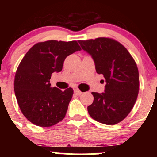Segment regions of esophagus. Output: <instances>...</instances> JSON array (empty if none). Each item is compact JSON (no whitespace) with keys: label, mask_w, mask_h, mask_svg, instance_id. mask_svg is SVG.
<instances>
[{"label":"esophagus","mask_w":157,"mask_h":157,"mask_svg":"<svg viewBox=\"0 0 157 157\" xmlns=\"http://www.w3.org/2000/svg\"><path fill=\"white\" fill-rule=\"evenodd\" d=\"M74 92H75V94L77 95V96H80L81 94H82V92H81V91H80V90H79L78 89H75V91H74Z\"/></svg>","instance_id":"34e87169"}]
</instances>
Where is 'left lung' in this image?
<instances>
[{"instance_id": "obj_1", "label": "left lung", "mask_w": 157, "mask_h": 157, "mask_svg": "<svg viewBox=\"0 0 157 157\" xmlns=\"http://www.w3.org/2000/svg\"><path fill=\"white\" fill-rule=\"evenodd\" d=\"M78 42L106 82L104 92L91 93L94 102L88 106L89 115L99 122L115 125L128 116L137 98V66L128 51L114 40L99 37Z\"/></svg>"}]
</instances>
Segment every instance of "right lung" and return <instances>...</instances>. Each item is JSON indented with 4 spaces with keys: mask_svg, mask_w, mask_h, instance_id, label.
Wrapping results in <instances>:
<instances>
[{
    "mask_svg": "<svg viewBox=\"0 0 157 157\" xmlns=\"http://www.w3.org/2000/svg\"><path fill=\"white\" fill-rule=\"evenodd\" d=\"M77 41L48 40L34 45L21 60L14 90L21 112L32 123L49 127L63 120L73 89L51 87L52 74L62 71L66 57L80 51Z\"/></svg>",
    "mask_w": 157,
    "mask_h": 157,
    "instance_id": "1",
    "label": "right lung"
}]
</instances>
